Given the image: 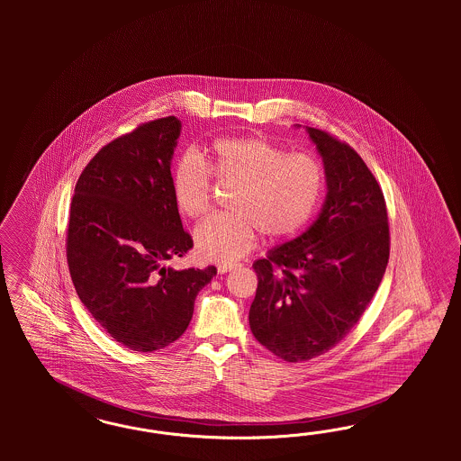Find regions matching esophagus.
<instances>
[{
	"label": "esophagus",
	"mask_w": 461,
	"mask_h": 461,
	"mask_svg": "<svg viewBox=\"0 0 461 461\" xmlns=\"http://www.w3.org/2000/svg\"><path fill=\"white\" fill-rule=\"evenodd\" d=\"M235 268L233 264H223V266L218 267V274H226V272H231Z\"/></svg>",
	"instance_id": "1"
}]
</instances>
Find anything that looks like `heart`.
<instances>
[{"label":"heart","mask_w":461,"mask_h":461,"mask_svg":"<svg viewBox=\"0 0 461 461\" xmlns=\"http://www.w3.org/2000/svg\"><path fill=\"white\" fill-rule=\"evenodd\" d=\"M211 176L235 184L230 211L204 220L195 228L199 258L233 264L257 243V231L272 240L294 237L320 204L324 172L316 157L285 154L260 135L221 137L203 152V162L182 155L170 172V193L177 210L199 218L211 204Z\"/></svg>","instance_id":"b5f03b06"}]
</instances>
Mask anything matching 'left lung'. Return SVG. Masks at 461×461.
<instances>
[{"mask_svg":"<svg viewBox=\"0 0 461 461\" xmlns=\"http://www.w3.org/2000/svg\"><path fill=\"white\" fill-rule=\"evenodd\" d=\"M321 155L326 199L303 235L253 264L258 287L250 330L285 362L336 347L362 318L385 274L391 237L385 199L349 145L306 126Z\"/></svg>","mask_w":461,"mask_h":461,"instance_id":"obj_1","label":"left lung"}]
</instances>
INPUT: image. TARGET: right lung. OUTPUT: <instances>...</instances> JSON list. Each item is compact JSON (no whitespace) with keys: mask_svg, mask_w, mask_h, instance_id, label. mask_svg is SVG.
<instances>
[{"mask_svg":"<svg viewBox=\"0 0 461 461\" xmlns=\"http://www.w3.org/2000/svg\"><path fill=\"white\" fill-rule=\"evenodd\" d=\"M181 122L143 123L104 145L74 189L68 228L70 279L114 341L133 351L166 348L187 330L197 293L216 267L176 270L193 249L170 193Z\"/></svg>","mask_w":461,"mask_h":461,"instance_id":"1","label":"right lung"}]
</instances>
